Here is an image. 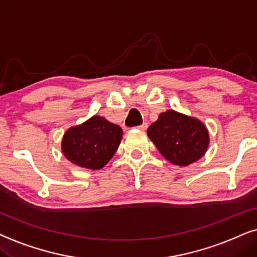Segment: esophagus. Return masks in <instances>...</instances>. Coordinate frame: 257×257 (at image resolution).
Masks as SVG:
<instances>
[{
  "mask_svg": "<svg viewBox=\"0 0 257 257\" xmlns=\"http://www.w3.org/2000/svg\"><path fill=\"white\" fill-rule=\"evenodd\" d=\"M147 126H148V124H147V123L145 122V123H142L141 125H139L138 128H139V129H141V131H146V129H147Z\"/></svg>",
  "mask_w": 257,
  "mask_h": 257,
  "instance_id": "1",
  "label": "esophagus"
}]
</instances>
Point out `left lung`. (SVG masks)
<instances>
[{
  "label": "left lung",
  "mask_w": 257,
  "mask_h": 257,
  "mask_svg": "<svg viewBox=\"0 0 257 257\" xmlns=\"http://www.w3.org/2000/svg\"><path fill=\"white\" fill-rule=\"evenodd\" d=\"M147 133L163 157L181 167L201 159L209 143L202 122L174 110L160 114Z\"/></svg>",
  "instance_id": "obj_1"
}]
</instances>
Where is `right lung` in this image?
Here are the masks:
<instances>
[{
	"label": "right lung",
	"mask_w": 257,
	"mask_h": 257,
	"mask_svg": "<svg viewBox=\"0 0 257 257\" xmlns=\"http://www.w3.org/2000/svg\"><path fill=\"white\" fill-rule=\"evenodd\" d=\"M122 133L121 126L93 116L64 134L62 152L70 162L82 168L101 169L117 150Z\"/></svg>",
	"instance_id": "add662e5"
}]
</instances>
